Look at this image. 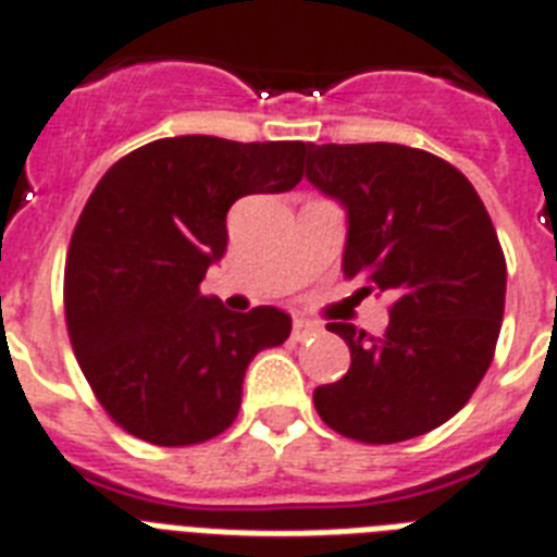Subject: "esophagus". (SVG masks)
<instances>
[{"label": "esophagus", "mask_w": 557, "mask_h": 557, "mask_svg": "<svg viewBox=\"0 0 557 557\" xmlns=\"http://www.w3.org/2000/svg\"><path fill=\"white\" fill-rule=\"evenodd\" d=\"M315 333H319V324H312V321L307 319L293 321V342H305V338H310V335Z\"/></svg>", "instance_id": "obj_1"}]
</instances>
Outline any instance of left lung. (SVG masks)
Instances as JSON below:
<instances>
[{
	"label": "left lung",
	"instance_id": "left-lung-1",
	"mask_svg": "<svg viewBox=\"0 0 557 557\" xmlns=\"http://www.w3.org/2000/svg\"><path fill=\"white\" fill-rule=\"evenodd\" d=\"M307 178L347 207L344 275L393 296L384 335L330 321L352 361L312 404L361 444L430 433L493 364L507 296L493 219L461 170L418 147L307 145Z\"/></svg>",
	"mask_w": 557,
	"mask_h": 557
}]
</instances>
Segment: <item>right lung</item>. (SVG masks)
Instances as JSON below:
<instances>
[{
    "instance_id": "1",
    "label": "right lung",
    "mask_w": 557,
    "mask_h": 557,
    "mask_svg": "<svg viewBox=\"0 0 557 557\" xmlns=\"http://www.w3.org/2000/svg\"><path fill=\"white\" fill-rule=\"evenodd\" d=\"M305 141L156 139L90 193L64 264V319L87 384L124 433L156 447L222 435L256 352L287 342V312H230L201 296L227 250V210L301 182Z\"/></svg>"
}]
</instances>
